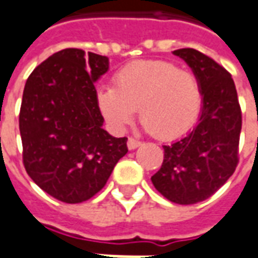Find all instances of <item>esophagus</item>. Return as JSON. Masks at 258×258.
I'll return each mask as SVG.
<instances>
[{
  "label": "esophagus",
  "mask_w": 258,
  "mask_h": 258,
  "mask_svg": "<svg viewBox=\"0 0 258 258\" xmlns=\"http://www.w3.org/2000/svg\"><path fill=\"white\" fill-rule=\"evenodd\" d=\"M141 145H142V142H139V141L134 138H128V141H127V146H128L130 150H134V149L139 148Z\"/></svg>",
  "instance_id": "1"
}]
</instances>
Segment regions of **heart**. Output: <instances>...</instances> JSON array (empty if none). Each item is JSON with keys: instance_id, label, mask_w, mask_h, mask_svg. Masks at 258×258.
Returning a JSON list of instances; mask_svg holds the SVG:
<instances>
[{"instance_id": "obj_1", "label": "heart", "mask_w": 258, "mask_h": 258, "mask_svg": "<svg viewBox=\"0 0 258 258\" xmlns=\"http://www.w3.org/2000/svg\"><path fill=\"white\" fill-rule=\"evenodd\" d=\"M114 87L102 86L97 104L117 131L134 119L137 108L145 128L156 138L180 137L197 121L202 106L197 76L165 60H138L114 74Z\"/></svg>"}]
</instances>
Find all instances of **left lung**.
<instances>
[{"label": "left lung", "instance_id": "8db88e82", "mask_svg": "<svg viewBox=\"0 0 258 258\" xmlns=\"http://www.w3.org/2000/svg\"><path fill=\"white\" fill-rule=\"evenodd\" d=\"M197 76L202 93L198 124L164 148L161 168L152 176L158 192L175 204L191 205L215 194L235 171L242 128L235 83L216 61L196 49H177Z\"/></svg>", "mask_w": 258, "mask_h": 258}]
</instances>
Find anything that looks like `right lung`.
Here are the masks:
<instances>
[{
    "mask_svg": "<svg viewBox=\"0 0 258 258\" xmlns=\"http://www.w3.org/2000/svg\"><path fill=\"white\" fill-rule=\"evenodd\" d=\"M108 70V57L71 47L39 64L26 82L19 114L23 163L58 201L90 200L128 152L125 137L102 128L94 83Z\"/></svg>",
    "mask_w": 258,
    "mask_h": 258,
    "instance_id": "obj_1",
    "label": "right lung"
}]
</instances>
